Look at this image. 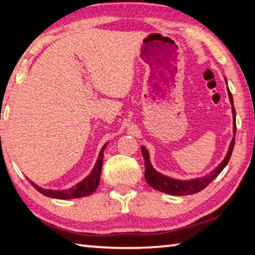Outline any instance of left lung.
I'll return each instance as SVG.
<instances>
[{
    "instance_id": "left-lung-1",
    "label": "left lung",
    "mask_w": 255,
    "mask_h": 255,
    "mask_svg": "<svg viewBox=\"0 0 255 255\" xmlns=\"http://www.w3.org/2000/svg\"><path fill=\"white\" fill-rule=\"evenodd\" d=\"M227 83V80H226ZM228 96L229 101L232 103V112H233V119H234V135H236V111L235 108H234V101H233V95L230 93L228 88ZM234 145H235V137L232 139V143H230V146L228 149L227 155H226L225 160L218 165L215 170L210 172V175L202 177V178H196L192 180H177L172 179L170 177L161 175L160 172L153 169L149 162V155L147 149L144 146H142V154L145 160V179H146V183L153 187L156 191L162 192L165 194H170V195H191V194H195L201 192L202 189H204L207 186L211 183L213 179H216L218 175L224 170V168L227 165L229 162L230 156H232Z\"/></svg>"
}]
</instances>
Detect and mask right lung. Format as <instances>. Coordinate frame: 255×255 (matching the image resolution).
<instances>
[{"label": "right lung", "mask_w": 255, "mask_h": 255, "mask_svg": "<svg viewBox=\"0 0 255 255\" xmlns=\"http://www.w3.org/2000/svg\"><path fill=\"white\" fill-rule=\"evenodd\" d=\"M107 144L104 145L101 149L98 161L94 165V169H93L90 176H87L82 183L77 184L75 187H72L68 191H51V189H44L40 188L39 186L34 184L33 181H30V184L34 186V188L37 189L39 193H42L43 195L53 197V199H78V197H84L88 196L91 194L94 193L98 188L100 184V176H101V170H102V163H103V151L106 148Z\"/></svg>", "instance_id": "add662e5"}]
</instances>
